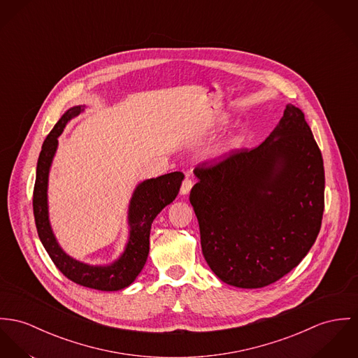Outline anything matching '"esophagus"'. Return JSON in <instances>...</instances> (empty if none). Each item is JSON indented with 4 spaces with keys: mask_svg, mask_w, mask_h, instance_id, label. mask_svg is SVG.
<instances>
[{
    "mask_svg": "<svg viewBox=\"0 0 358 358\" xmlns=\"http://www.w3.org/2000/svg\"><path fill=\"white\" fill-rule=\"evenodd\" d=\"M192 180L187 176L185 177V180L182 181V185H181V189H180V192L181 194H188V193L191 192V189H192Z\"/></svg>",
    "mask_w": 358,
    "mask_h": 358,
    "instance_id": "obj_1",
    "label": "esophagus"
}]
</instances>
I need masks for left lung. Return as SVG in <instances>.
<instances>
[{
    "label": "left lung",
    "mask_w": 358,
    "mask_h": 358,
    "mask_svg": "<svg viewBox=\"0 0 358 358\" xmlns=\"http://www.w3.org/2000/svg\"><path fill=\"white\" fill-rule=\"evenodd\" d=\"M194 169L191 204L204 259L222 282L259 289L290 273L320 231L322 152L303 111L286 105L259 147Z\"/></svg>",
    "instance_id": "1"
}]
</instances>
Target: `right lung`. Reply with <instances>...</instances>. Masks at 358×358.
<instances>
[{
  "instance_id": "right-lung-1",
  "label": "right lung",
  "mask_w": 358,
  "mask_h": 358,
  "mask_svg": "<svg viewBox=\"0 0 358 358\" xmlns=\"http://www.w3.org/2000/svg\"><path fill=\"white\" fill-rule=\"evenodd\" d=\"M85 106H73L58 120L43 141L38 158L34 187V217L41 243L53 260L55 267L72 282L102 292H117L128 287L143 270L150 252V230L157 215L178 194L184 174L169 173L140 182L135 188L128 208L129 237L121 256L110 264L92 266L71 257L55 238L48 206L49 173L53 164L58 138L65 125L84 111Z\"/></svg>"
}]
</instances>
